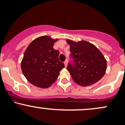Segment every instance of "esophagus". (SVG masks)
I'll return each mask as SVG.
<instances>
[{
  "mask_svg": "<svg viewBox=\"0 0 125 125\" xmlns=\"http://www.w3.org/2000/svg\"><path fill=\"white\" fill-rule=\"evenodd\" d=\"M64 66H65V67H67V60H66V61H64Z\"/></svg>",
  "mask_w": 125,
  "mask_h": 125,
  "instance_id": "34e87169",
  "label": "esophagus"
}]
</instances>
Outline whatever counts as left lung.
I'll return each instance as SVG.
<instances>
[{
	"mask_svg": "<svg viewBox=\"0 0 125 125\" xmlns=\"http://www.w3.org/2000/svg\"><path fill=\"white\" fill-rule=\"evenodd\" d=\"M66 42L74 59L73 64H69L67 70L74 82L82 86H87L100 81L107 69V61L101 52L86 41L76 42L66 39Z\"/></svg>",
	"mask_w": 125,
	"mask_h": 125,
	"instance_id": "left-lung-1",
	"label": "left lung"
}]
</instances>
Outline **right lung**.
<instances>
[{"mask_svg": "<svg viewBox=\"0 0 125 125\" xmlns=\"http://www.w3.org/2000/svg\"><path fill=\"white\" fill-rule=\"evenodd\" d=\"M59 39L42 36L29 44L21 62V69L28 81L35 86L48 88L56 81L64 67L59 60V52L53 49Z\"/></svg>", "mask_w": 125, "mask_h": 125, "instance_id": "1", "label": "right lung"}]
</instances>
